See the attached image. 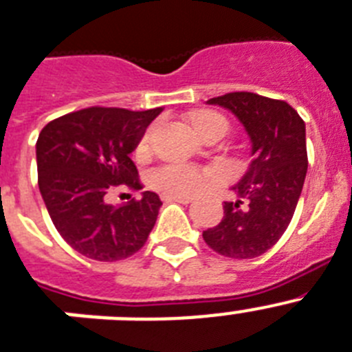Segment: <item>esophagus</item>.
I'll return each instance as SVG.
<instances>
[{"label": "esophagus", "mask_w": 352, "mask_h": 352, "mask_svg": "<svg viewBox=\"0 0 352 352\" xmlns=\"http://www.w3.org/2000/svg\"><path fill=\"white\" fill-rule=\"evenodd\" d=\"M162 200H164V202L190 204L191 200H193V197H188V195H162Z\"/></svg>", "instance_id": "esophagus-1"}]
</instances>
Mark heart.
Returning a JSON list of instances; mask_svg holds the SVG:
<instances>
[{
	"instance_id": "heart-1",
	"label": "heart",
	"mask_w": 352,
	"mask_h": 352,
	"mask_svg": "<svg viewBox=\"0 0 352 352\" xmlns=\"http://www.w3.org/2000/svg\"><path fill=\"white\" fill-rule=\"evenodd\" d=\"M191 125L200 135H204L206 132H209L211 129H223L227 132V121L226 118H221L220 114L211 111H199L191 114ZM150 141H152V131H148L146 134L141 138V141L138 143V148L135 153L143 157L148 153ZM153 184L157 186L159 190H162L164 193L170 195H193L197 191H200L204 186L208 184L209 173L208 171L197 170V168L191 166H182V164H170V166H164L161 170H157L152 177Z\"/></svg>"
}]
</instances>
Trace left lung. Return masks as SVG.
Returning a JSON list of instances; mask_svg holds the SVG:
<instances>
[{
  "instance_id": "8db88e82",
  "label": "left lung",
  "mask_w": 352,
  "mask_h": 352,
  "mask_svg": "<svg viewBox=\"0 0 352 352\" xmlns=\"http://www.w3.org/2000/svg\"><path fill=\"white\" fill-rule=\"evenodd\" d=\"M208 103L241 121L252 161L232 188L238 200L223 202V218L204 231V241L226 258H258L285 234L299 202L308 171L306 125L292 105L256 93H227Z\"/></svg>"
}]
</instances>
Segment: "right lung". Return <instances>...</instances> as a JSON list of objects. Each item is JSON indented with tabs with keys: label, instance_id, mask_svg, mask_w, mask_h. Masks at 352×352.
I'll use <instances>...</instances> for the list:
<instances>
[{
	"label": "right lung",
	"instance_id": "obj_1",
	"mask_svg": "<svg viewBox=\"0 0 352 352\" xmlns=\"http://www.w3.org/2000/svg\"><path fill=\"white\" fill-rule=\"evenodd\" d=\"M162 112L89 107L50 121L35 144L39 190L69 247L96 261H120L146 243L162 202L153 191L114 208L118 186L143 190L131 153Z\"/></svg>",
	"mask_w": 352,
	"mask_h": 352
}]
</instances>
